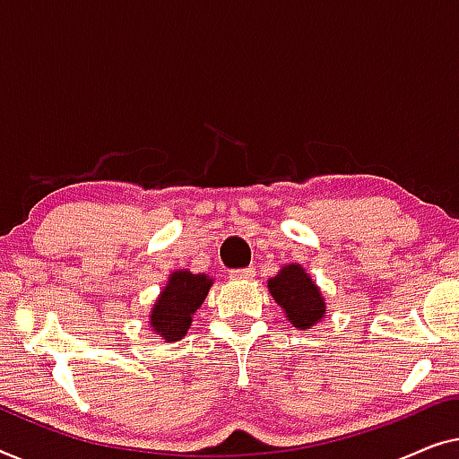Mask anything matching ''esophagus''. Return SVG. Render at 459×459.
<instances>
[{"instance_id":"obj_1","label":"esophagus","mask_w":459,"mask_h":459,"mask_svg":"<svg viewBox=\"0 0 459 459\" xmlns=\"http://www.w3.org/2000/svg\"><path fill=\"white\" fill-rule=\"evenodd\" d=\"M229 276L232 281H247V279H251V276H254V268H237V270H230L229 273Z\"/></svg>"}]
</instances>
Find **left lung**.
I'll return each mask as SVG.
<instances>
[{
    "instance_id": "left-lung-1",
    "label": "left lung",
    "mask_w": 459,
    "mask_h": 459,
    "mask_svg": "<svg viewBox=\"0 0 459 459\" xmlns=\"http://www.w3.org/2000/svg\"><path fill=\"white\" fill-rule=\"evenodd\" d=\"M268 291L282 307L287 320L299 331L314 326L326 314L325 297L301 264L282 266L281 273L268 281Z\"/></svg>"
}]
</instances>
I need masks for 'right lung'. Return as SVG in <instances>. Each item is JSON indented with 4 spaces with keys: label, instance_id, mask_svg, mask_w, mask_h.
Returning <instances> with one entry per match:
<instances>
[{
    "label": "right lung",
    "instance_id": "add662e5",
    "mask_svg": "<svg viewBox=\"0 0 459 459\" xmlns=\"http://www.w3.org/2000/svg\"><path fill=\"white\" fill-rule=\"evenodd\" d=\"M212 287L205 274H193L189 270H177L168 276L166 287L152 307V328L164 341H178L189 331L193 318Z\"/></svg>",
    "mask_w": 459,
    "mask_h": 459
}]
</instances>
